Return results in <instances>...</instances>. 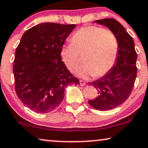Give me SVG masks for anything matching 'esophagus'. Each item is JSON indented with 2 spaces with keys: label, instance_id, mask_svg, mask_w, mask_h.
Masks as SVG:
<instances>
[{
  "label": "esophagus",
  "instance_id": "34e87169",
  "mask_svg": "<svg viewBox=\"0 0 148 148\" xmlns=\"http://www.w3.org/2000/svg\"><path fill=\"white\" fill-rule=\"evenodd\" d=\"M85 84H86L85 81H84V80H80V86H84Z\"/></svg>",
  "mask_w": 148,
  "mask_h": 148
}]
</instances>
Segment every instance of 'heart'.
<instances>
[{
    "label": "heart",
    "mask_w": 148,
    "mask_h": 148,
    "mask_svg": "<svg viewBox=\"0 0 148 148\" xmlns=\"http://www.w3.org/2000/svg\"><path fill=\"white\" fill-rule=\"evenodd\" d=\"M119 42L116 35L109 29L95 25L81 27L71 38V43L62 47L61 55L68 70L74 72L84 55L85 64L78 68V75L82 78L106 75L116 60Z\"/></svg>",
    "instance_id": "obj_1"
}]
</instances>
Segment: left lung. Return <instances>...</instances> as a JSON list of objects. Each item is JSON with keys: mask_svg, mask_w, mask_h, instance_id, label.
<instances>
[{"mask_svg": "<svg viewBox=\"0 0 148 148\" xmlns=\"http://www.w3.org/2000/svg\"><path fill=\"white\" fill-rule=\"evenodd\" d=\"M95 22L108 27L116 35L119 42L115 65L103 77L90 83L97 90L99 95L88 100V104L94 109L106 111L121 105L131 95L137 76V56L133 38L121 23L112 18Z\"/></svg>", "mask_w": 148, "mask_h": 148, "instance_id": "left-lung-1", "label": "left lung"}]
</instances>
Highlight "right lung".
<instances>
[{"mask_svg": "<svg viewBox=\"0 0 148 148\" xmlns=\"http://www.w3.org/2000/svg\"><path fill=\"white\" fill-rule=\"evenodd\" d=\"M75 24L42 23L25 32L15 54V89L27 108L44 114L56 109L70 84H79L62 62L61 50Z\"/></svg>", "mask_w": 148, "mask_h": 148, "instance_id": "add662e5", "label": "right lung"}]
</instances>
